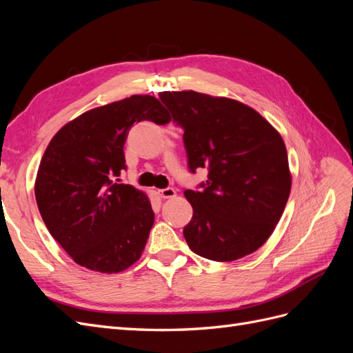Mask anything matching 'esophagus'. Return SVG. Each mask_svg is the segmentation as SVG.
<instances>
[{
  "label": "esophagus",
  "mask_w": 353,
  "mask_h": 353,
  "mask_svg": "<svg viewBox=\"0 0 353 353\" xmlns=\"http://www.w3.org/2000/svg\"><path fill=\"white\" fill-rule=\"evenodd\" d=\"M159 194H160V197H162V199H172V197H175L176 191H175L174 188L168 187V188H162V190H159Z\"/></svg>",
  "instance_id": "obj_1"
}]
</instances>
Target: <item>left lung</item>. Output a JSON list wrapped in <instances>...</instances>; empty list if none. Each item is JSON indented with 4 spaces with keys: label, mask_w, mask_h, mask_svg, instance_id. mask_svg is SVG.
Masks as SVG:
<instances>
[{
    "label": "left lung",
    "mask_w": 353,
    "mask_h": 353,
    "mask_svg": "<svg viewBox=\"0 0 353 353\" xmlns=\"http://www.w3.org/2000/svg\"><path fill=\"white\" fill-rule=\"evenodd\" d=\"M159 97L184 130L188 169L209 170L200 191H184L193 206L184 227L188 248L216 262L256 252L274 232L292 190L280 132L237 100L191 90Z\"/></svg>",
    "instance_id": "obj_1"
}]
</instances>
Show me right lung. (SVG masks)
Masks as SVG:
<instances>
[{"mask_svg":"<svg viewBox=\"0 0 353 353\" xmlns=\"http://www.w3.org/2000/svg\"><path fill=\"white\" fill-rule=\"evenodd\" d=\"M165 125L168 110L153 95H131L66 123L41 159L35 197L42 221L70 258L87 270L116 274L145 248L154 212L144 191L117 184L126 169L131 126Z\"/></svg>","mask_w":353,"mask_h":353,"instance_id":"add662e5","label":"right lung"}]
</instances>
